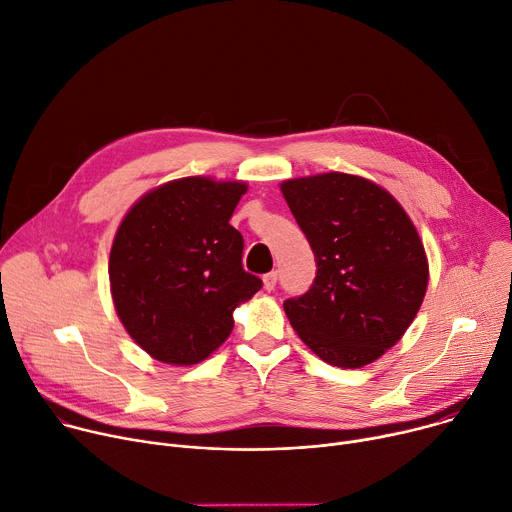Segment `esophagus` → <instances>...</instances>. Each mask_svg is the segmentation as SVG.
I'll use <instances>...</instances> for the list:
<instances>
[{"label":"esophagus","mask_w":512,"mask_h":512,"mask_svg":"<svg viewBox=\"0 0 512 512\" xmlns=\"http://www.w3.org/2000/svg\"><path fill=\"white\" fill-rule=\"evenodd\" d=\"M275 284H277V271H269L263 275V288L267 292H271L275 288Z\"/></svg>","instance_id":"obj_1"}]
</instances>
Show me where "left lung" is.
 Instances as JSON below:
<instances>
[{"mask_svg":"<svg viewBox=\"0 0 512 512\" xmlns=\"http://www.w3.org/2000/svg\"><path fill=\"white\" fill-rule=\"evenodd\" d=\"M280 190L316 259L310 290L284 302L290 324L324 363H374L402 339L427 294L429 259L416 226L388 190L359 175L294 177Z\"/></svg>","mask_w":512,"mask_h":512,"instance_id":"left-lung-1","label":"left lung"}]
</instances>
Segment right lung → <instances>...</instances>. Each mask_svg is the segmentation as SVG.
Wrapping results in <instances>:
<instances>
[{
    "label": "right lung",
    "instance_id": "right-lung-1",
    "mask_svg": "<svg viewBox=\"0 0 512 512\" xmlns=\"http://www.w3.org/2000/svg\"><path fill=\"white\" fill-rule=\"evenodd\" d=\"M245 181H167L124 214L110 249L116 314L134 343L167 365H194L232 333L237 306L261 280L243 269V237L228 220Z\"/></svg>",
    "mask_w": 512,
    "mask_h": 512
}]
</instances>
